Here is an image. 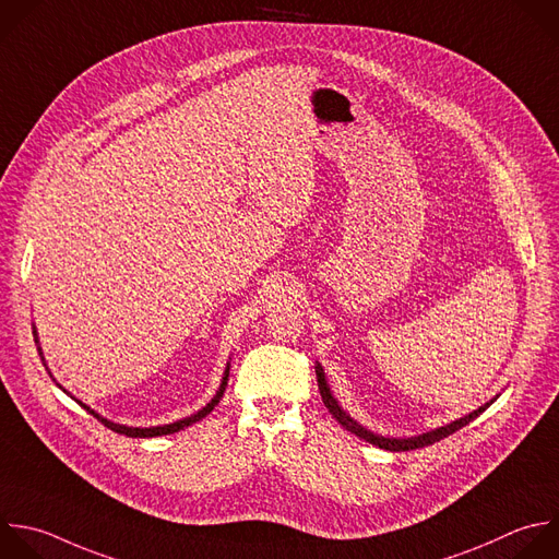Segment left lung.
Wrapping results in <instances>:
<instances>
[{"label": "left lung", "mask_w": 559, "mask_h": 559, "mask_svg": "<svg viewBox=\"0 0 559 559\" xmlns=\"http://www.w3.org/2000/svg\"><path fill=\"white\" fill-rule=\"evenodd\" d=\"M316 376H318V389H320L322 402H324V406L329 408V413L335 417V421H337L342 428H346L348 432H353L355 437H359V439H364V441H368V443H373V445H378V448H382V450H389V452H408V450H417V448L432 445V443H437V441H441V439L454 435L456 430L465 428V426H467L469 421H474L480 413H485V411L489 408V404L496 400V397H493L491 402H487V404L480 406L478 411H474V413H469V415H465V417H461V419H456V421H452V424H448V426H443V428H437V430H430V432H424V435H417V437H408V439H391V437H382V435H376V432L366 430L364 426H359L355 419H350V415H346V413L337 406V402H335V397L331 395V389H329V384H326V380H324V370H322L320 364H316Z\"/></svg>", "instance_id": "obj_1"}]
</instances>
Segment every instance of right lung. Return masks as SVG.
<instances>
[{"instance_id": "obj_1", "label": "right lung", "mask_w": 559, "mask_h": 559, "mask_svg": "<svg viewBox=\"0 0 559 559\" xmlns=\"http://www.w3.org/2000/svg\"><path fill=\"white\" fill-rule=\"evenodd\" d=\"M35 335H37V329L33 331ZM35 342H39V340H35ZM39 355H41V346H39ZM228 376H230V361H228V366H226V370H224V378H222V384H219V391L215 393V397L202 408V411H198L195 415H191V417H186V419H179V421H173V424H166V426H153V428H131V426H120V424H114V421H107L105 417H100L98 413H94L90 406H85V404H81L79 400V404L90 413V415H94L100 424H105L109 430H114V432H118V435H124V437H133V439H146V437H162V435H173V432H179V430H183V428H189V426H193V424H198L200 419H204L206 415H211L213 413V408L219 404V400L224 397V391H226V386H228ZM52 378V376H50ZM68 393V391H66Z\"/></svg>"}]
</instances>
